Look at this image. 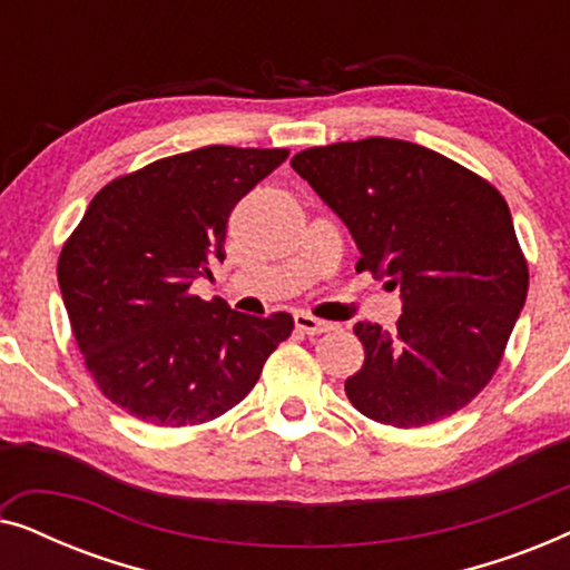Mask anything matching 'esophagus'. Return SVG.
<instances>
[{
	"mask_svg": "<svg viewBox=\"0 0 570 570\" xmlns=\"http://www.w3.org/2000/svg\"><path fill=\"white\" fill-rule=\"evenodd\" d=\"M295 330L303 334H324L332 330V324L322 322V318H316L311 314H295Z\"/></svg>",
	"mask_w": 570,
	"mask_h": 570,
	"instance_id": "obj_1",
	"label": "esophagus"
}]
</instances>
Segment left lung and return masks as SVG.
Masks as SVG:
<instances>
[{
  "label": "left lung",
  "mask_w": 570,
  "mask_h": 570,
  "mask_svg": "<svg viewBox=\"0 0 570 570\" xmlns=\"http://www.w3.org/2000/svg\"><path fill=\"white\" fill-rule=\"evenodd\" d=\"M291 166L353 233L357 272L402 293L396 332L357 322V412L420 428L470 404L501 363L529 269L509 205L485 178L415 142L368 137L308 147Z\"/></svg>",
  "instance_id": "obj_1"
}]
</instances>
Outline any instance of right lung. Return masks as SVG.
Masks as SVG:
<instances>
[{"mask_svg": "<svg viewBox=\"0 0 570 570\" xmlns=\"http://www.w3.org/2000/svg\"><path fill=\"white\" fill-rule=\"evenodd\" d=\"M287 150L209 145L106 184L59 256V287L104 396L145 423L199 425L244 400L293 316L191 293L225 259L230 209Z\"/></svg>", "mask_w": 570, "mask_h": 570, "instance_id": "obj_1", "label": "right lung"}]
</instances>
